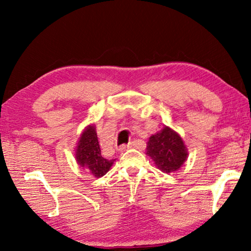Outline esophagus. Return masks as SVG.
Masks as SVG:
<instances>
[{
    "instance_id": "esophagus-1",
    "label": "esophagus",
    "mask_w": 251,
    "mask_h": 251,
    "mask_svg": "<svg viewBox=\"0 0 251 251\" xmlns=\"http://www.w3.org/2000/svg\"><path fill=\"white\" fill-rule=\"evenodd\" d=\"M131 146H132V144H130V143L126 144V145H121L118 149V151H120V152H125V151L131 149Z\"/></svg>"
}]
</instances>
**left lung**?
Listing matches in <instances>:
<instances>
[{
    "label": "left lung",
    "instance_id": "left-lung-1",
    "mask_svg": "<svg viewBox=\"0 0 251 251\" xmlns=\"http://www.w3.org/2000/svg\"><path fill=\"white\" fill-rule=\"evenodd\" d=\"M146 155L153 160L157 169L164 174L179 170L188 157V151L179 133L164 126L160 131L150 137Z\"/></svg>",
    "mask_w": 251,
    "mask_h": 251
}]
</instances>
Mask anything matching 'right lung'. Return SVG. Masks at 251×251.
<instances>
[{
    "mask_svg": "<svg viewBox=\"0 0 251 251\" xmlns=\"http://www.w3.org/2000/svg\"><path fill=\"white\" fill-rule=\"evenodd\" d=\"M75 160L77 164L96 178L108 173L116 159H105L101 155L95 125L87 126L82 131L75 147Z\"/></svg>",
    "mask_w": 251,
    "mask_h": 251,
    "instance_id": "add662e5",
    "label": "right lung"
}]
</instances>
